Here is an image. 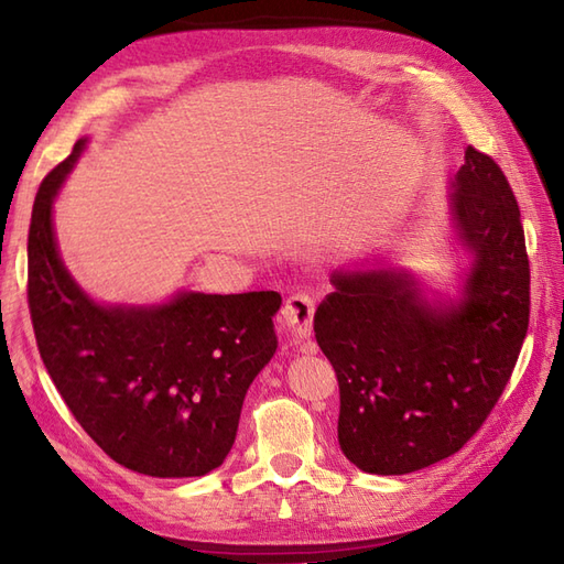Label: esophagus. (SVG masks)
I'll list each match as a JSON object with an SVG mask.
<instances>
[{
  "mask_svg": "<svg viewBox=\"0 0 564 564\" xmlns=\"http://www.w3.org/2000/svg\"><path fill=\"white\" fill-rule=\"evenodd\" d=\"M315 301L307 293H293L283 303V322L295 339H310L313 334Z\"/></svg>",
  "mask_w": 564,
  "mask_h": 564,
  "instance_id": "1",
  "label": "esophagus"
}]
</instances>
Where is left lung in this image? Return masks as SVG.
<instances>
[{
	"instance_id": "1",
	"label": "left lung",
	"mask_w": 564,
	"mask_h": 564,
	"mask_svg": "<svg viewBox=\"0 0 564 564\" xmlns=\"http://www.w3.org/2000/svg\"><path fill=\"white\" fill-rule=\"evenodd\" d=\"M451 191L453 230L473 257L460 297H429L404 269L334 271L315 313L339 380V446L364 473L406 475L458 453L529 329L531 269L505 172L467 148Z\"/></svg>"
}]
</instances>
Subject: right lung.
<instances>
[{"instance_id":"right-lung-1","label":"right lung","mask_w":564,"mask_h":564,"mask_svg":"<svg viewBox=\"0 0 564 564\" xmlns=\"http://www.w3.org/2000/svg\"><path fill=\"white\" fill-rule=\"evenodd\" d=\"M87 140L43 178L29 230V307L57 392L128 470L200 477L230 453L245 394L275 354V291L176 293L162 305H101L59 259L53 200Z\"/></svg>"}]
</instances>
